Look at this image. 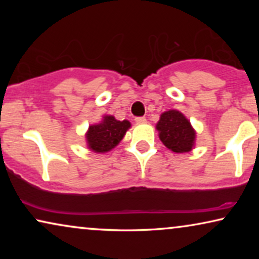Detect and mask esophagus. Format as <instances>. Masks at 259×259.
<instances>
[{"mask_svg": "<svg viewBox=\"0 0 259 259\" xmlns=\"http://www.w3.org/2000/svg\"><path fill=\"white\" fill-rule=\"evenodd\" d=\"M136 122L138 125H141V123L146 122V118L145 116H138V118H136Z\"/></svg>", "mask_w": 259, "mask_h": 259, "instance_id": "esophagus-1", "label": "esophagus"}]
</instances>
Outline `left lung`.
Segmentation results:
<instances>
[{
    "mask_svg": "<svg viewBox=\"0 0 259 259\" xmlns=\"http://www.w3.org/2000/svg\"><path fill=\"white\" fill-rule=\"evenodd\" d=\"M155 128L161 143L175 153H186L194 147L196 131L190 120L177 109L161 113Z\"/></svg>",
    "mask_w": 259,
    "mask_h": 259,
    "instance_id": "obj_1",
    "label": "left lung"
}]
</instances>
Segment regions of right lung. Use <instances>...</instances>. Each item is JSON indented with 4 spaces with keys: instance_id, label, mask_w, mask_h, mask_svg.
I'll return each instance as SVG.
<instances>
[{
    "instance_id": "right-lung-1",
    "label": "right lung",
    "mask_w": 259,
    "mask_h": 259,
    "mask_svg": "<svg viewBox=\"0 0 259 259\" xmlns=\"http://www.w3.org/2000/svg\"><path fill=\"white\" fill-rule=\"evenodd\" d=\"M130 127L128 120L120 121L113 115H104L100 122L88 127L86 132L88 150L95 153H107L118 146Z\"/></svg>"
}]
</instances>
